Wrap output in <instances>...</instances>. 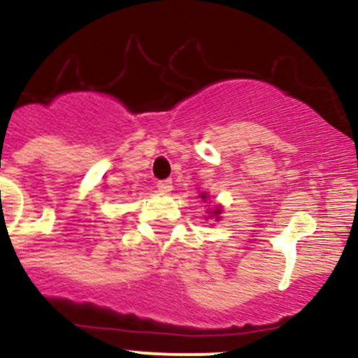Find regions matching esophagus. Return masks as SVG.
I'll list each match as a JSON object with an SVG mask.
<instances>
[{
  "mask_svg": "<svg viewBox=\"0 0 358 358\" xmlns=\"http://www.w3.org/2000/svg\"><path fill=\"white\" fill-rule=\"evenodd\" d=\"M156 188H158L159 192L166 193L173 188V185H171V180H159V182H156Z\"/></svg>",
  "mask_w": 358,
  "mask_h": 358,
  "instance_id": "esophagus-1",
  "label": "esophagus"
}]
</instances>
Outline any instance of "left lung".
<instances>
[{
  "label": "left lung",
  "instance_id": "1",
  "mask_svg": "<svg viewBox=\"0 0 358 358\" xmlns=\"http://www.w3.org/2000/svg\"><path fill=\"white\" fill-rule=\"evenodd\" d=\"M202 199H205V195H202ZM212 213H213V215H219V213H220V208H215V210H213ZM215 219H219V217H215Z\"/></svg>",
  "mask_w": 358,
  "mask_h": 358
}]
</instances>
